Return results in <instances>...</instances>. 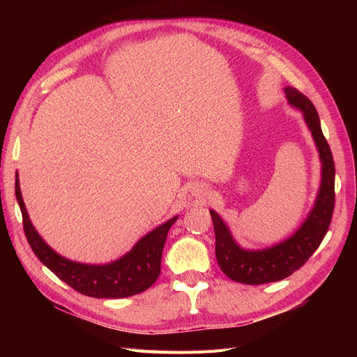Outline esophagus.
<instances>
[{
    "mask_svg": "<svg viewBox=\"0 0 357 357\" xmlns=\"http://www.w3.org/2000/svg\"><path fill=\"white\" fill-rule=\"evenodd\" d=\"M193 189H195V190H193L195 193H202V192L205 190V188H204V186H195Z\"/></svg>",
    "mask_w": 357,
    "mask_h": 357,
    "instance_id": "obj_1",
    "label": "esophagus"
}]
</instances>
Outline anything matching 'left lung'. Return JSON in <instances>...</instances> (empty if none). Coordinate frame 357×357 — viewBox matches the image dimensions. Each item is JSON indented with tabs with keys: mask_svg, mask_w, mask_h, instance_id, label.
I'll return each instance as SVG.
<instances>
[{
	"mask_svg": "<svg viewBox=\"0 0 357 357\" xmlns=\"http://www.w3.org/2000/svg\"><path fill=\"white\" fill-rule=\"evenodd\" d=\"M289 102L302 110L314 137L321 159V186L314 208L304 225L287 238L265 250H244L232 240L229 229L215 211H210L215 235V259L222 271L234 282L244 284H265L280 282L304 265L325 238L335 207V164L331 147L321 132L316 107L295 88L284 89Z\"/></svg>",
	"mask_w": 357,
	"mask_h": 357,
	"instance_id": "obj_1",
	"label": "left lung"
}]
</instances>
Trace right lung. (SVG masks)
Instances as JSON below:
<instances>
[{"label": "right lung", "instance_id": "obj_1", "mask_svg": "<svg viewBox=\"0 0 357 357\" xmlns=\"http://www.w3.org/2000/svg\"><path fill=\"white\" fill-rule=\"evenodd\" d=\"M16 199L22 211L24 232L32 252L50 271L79 294L92 298H128L147 290L160 274L162 250L168 231L177 220L172 218L139 240L131 252L109 265H83L61 257L41 240L32 226L20 195L19 178L15 183Z\"/></svg>", "mask_w": 357, "mask_h": 357}]
</instances>
